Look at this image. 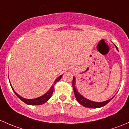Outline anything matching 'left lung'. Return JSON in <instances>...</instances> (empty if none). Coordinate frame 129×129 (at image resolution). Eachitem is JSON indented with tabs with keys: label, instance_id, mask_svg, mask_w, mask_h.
<instances>
[{
	"label": "left lung",
	"instance_id": "1",
	"mask_svg": "<svg viewBox=\"0 0 129 129\" xmlns=\"http://www.w3.org/2000/svg\"><path fill=\"white\" fill-rule=\"evenodd\" d=\"M116 49L118 50V48L116 46ZM76 84V79L75 78L73 77V87L74 95H75L76 98V100L78 103L80 104H81L82 106H83L85 107H89V108H99V107H101L104 106L105 105H106L107 103H109L111 100L114 98V97H112V98H111L110 99L106 101L101 102V103H97V102H94L92 101L91 100H89V99H86L84 97H83V95L79 93V92L78 91V90L76 89V87L75 86Z\"/></svg>",
	"mask_w": 129,
	"mask_h": 129
}]
</instances>
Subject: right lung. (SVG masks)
Listing matches in <instances>:
<instances>
[{
    "label": "right lung",
    "instance_id": "right-lung-1",
    "mask_svg": "<svg viewBox=\"0 0 129 129\" xmlns=\"http://www.w3.org/2000/svg\"><path fill=\"white\" fill-rule=\"evenodd\" d=\"M61 77H62V75L59 76L56 79V80L55 81V82H54L53 84V86H51V88L49 89V91H48L47 92H46L44 95H42V96L39 97V98H35V99H25V98H22V96H20V95H18V94H17L15 91H14V89H13V87H12L11 85H10V86H11L12 89V90L14 91V92H15V94L17 95V96L18 97L19 99H20L22 101L24 102L25 104H28V105H41V104H44V103H46V102H47L50 99V98H51V95H52L53 92L54 86H55L56 83L58 81L60 80V79L61 78Z\"/></svg>",
    "mask_w": 129,
    "mask_h": 129
}]
</instances>
